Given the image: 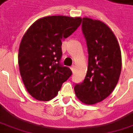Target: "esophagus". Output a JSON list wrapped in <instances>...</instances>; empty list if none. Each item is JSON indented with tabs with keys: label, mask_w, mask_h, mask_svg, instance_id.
<instances>
[{
	"label": "esophagus",
	"mask_w": 133,
	"mask_h": 133,
	"mask_svg": "<svg viewBox=\"0 0 133 133\" xmlns=\"http://www.w3.org/2000/svg\"><path fill=\"white\" fill-rule=\"evenodd\" d=\"M70 68H71V70H72V72H74V71H75V65H73Z\"/></svg>",
	"instance_id": "1"
}]
</instances>
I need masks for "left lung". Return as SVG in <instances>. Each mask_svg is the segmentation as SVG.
Wrapping results in <instances>:
<instances>
[{"instance_id": "1", "label": "left lung", "mask_w": 133, "mask_h": 133, "mask_svg": "<svg viewBox=\"0 0 133 133\" xmlns=\"http://www.w3.org/2000/svg\"><path fill=\"white\" fill-rule=\"evenodd\" d=\"M82 32L88 52L85 77L75 86V95L83 103L103 101L117 85L122 70V54L115 34L104 23L83 18Z\"/></svg>"}]
</instances>
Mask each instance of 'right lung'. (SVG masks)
Here are the masks:
<instances>
[{
	"label": "right lung",
	"instance_id": "add662e5",
	"mask_svg": "<svg viewBox=\"0 0 133 133\" xmlns=\"http://www.w3.org/2000/svg\"><path fill=\"white\" fill-rule=\"evenodd\" d=\"M81 18L46 16L37 20L24 34L18 50L22 80L34 99L49 101L58 94L72 72L61 63L62 41L81 23Z\"/></svg>",
	"mask_w": 133,
	"mask_h": 133
}]
</instances>
